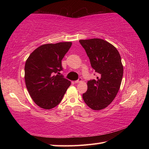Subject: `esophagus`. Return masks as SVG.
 <instances>
[{
	"instance_id": "34e87169",
	"label": "esophagus",
	"mask_w": 149,
	"mask_h": 149,
	"mask_svg": "<svg viewBox=\"0 0 149 149\" xmlns=\"http://www.w3.org/2000/svg\"><path fill=\"white\" fill-rule=\"evenodd\" d=\"M82 81H83V80H82V79L79 78L77 81H75V83H81Z\"/></svg>"
}]
</instances>
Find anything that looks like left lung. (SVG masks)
Wrapping results in <instances>:
<instances>
[{
    "instance_id": "left-lung-1",
    "label": "left lung",
    "mask_w": 149,
    "mask_h": 149,
    "mask_svg": "<svg viewBox=\"0 0 149 149\" xmlns=\"http://www.w3.org/2000/svg\"><path fill=\"white\" fill-rule=\"evenodd\" d=\"M90 63L99 76L88 81V90L83 94L86 105L91 109L106 108L115 99L121 85L123 67L118 50L107 41L99 38L79 40Z\"/></svg>"
}]
</instances>
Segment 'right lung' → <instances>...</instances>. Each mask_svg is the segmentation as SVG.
<instances>
[{"label": "right lung", "mask_w": 149, "mask_h": 149, "mask_svg": "<svg viewBox=\"0 0 149 149\" xmlns=\"http://www.w3.org/2000/svg\"><path fill=\"white\" fill-rule=\"evenodd\" d=\"M72 44H44L34 50L26 60V86L34 103L41 108L51 109L58 106L70 86V81L58 74L63 70L61 60Z\"/></svg>", "instance_id": "1"}]
</instances>
